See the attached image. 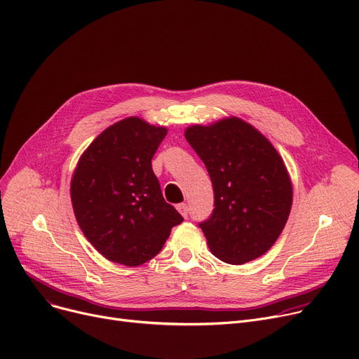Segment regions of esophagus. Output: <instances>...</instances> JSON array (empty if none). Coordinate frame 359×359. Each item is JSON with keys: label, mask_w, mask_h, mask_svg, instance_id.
<instances>
[{"label": "esophagus", "mask_w": 359, "mask_h": 359, "mask_svg": "<svg viewBox=\"0 0 359 359\" xmlns=\"http://www.w3.org/2000/svg\"><path fill=\"white\" fill-rule=\"evenodd\" d=\"M176 208H177V211L182 214L183 218H187V215H189V208H187L186 203H177Z\"/></svg>", "instance_id": "obj_1"}]
</instances>
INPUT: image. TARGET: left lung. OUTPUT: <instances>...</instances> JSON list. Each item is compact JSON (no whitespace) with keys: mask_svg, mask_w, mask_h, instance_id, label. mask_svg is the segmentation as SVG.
Returning <instances> with one entry per match:
<instances>
[{"mask_svg":"<svg viewBox=\"0 0 359 359\" xmlns=\"http://www.w3.org/2000/svg\"><path fill=\"white\" fill-rule=\"evenodd\" d=\"M184 137L214 187L215 208L199 222L214 256L243 265L265 255L284 230L292 205L291 179L275 147L234 116L189 126Z\"/></svg>","mask_w":359,"mask_h":359,"instance_id":"obj_1","label":"left lung"}]
</instances>
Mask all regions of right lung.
<instances>
[{
	"mask_svg": "<svg viewBox=\"0 0 359 359\" xmlns=\"http://www.w3.org/2000/svg\"><path fill=\"white\" fill-rule=\"evenodd\" d=\"M164 126L130 116L110 125L84 151L71 179L81 231L107 260L140 266L163 249L183 217L163 198L151 160Z\"/></svg>",
	"mask_w": 359,
	"mask_h": 359,
	"instance_id": "right-lung-1",
	"label": "right lung"
}]
</instances>
